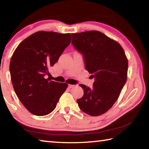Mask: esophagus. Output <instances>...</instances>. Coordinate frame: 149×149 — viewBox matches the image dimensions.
Returning a JSON list of instances; mask_svg holds the SVG:
<instances>
[{
  "instance_id": "esophagus-1",
  "label": "esophagus",
  "mask_w": 149,
  "mask_h": 149,
  "mask_svg": "<svg viewBox=\"0 0 149 149\" xmlns=\"http://www.w3.org/2000/svg\"><path fill=\"white\" fill-rule=\"evenodd\" d=\"M75 87L74 85H71V84L68 85V87L70 88V89H71V88H73V87Z\"/></svg>"
}]
</instances>
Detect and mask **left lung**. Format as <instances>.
Instances as JSON below:
<instances>
[{"instance_id": "left-lung-1", "label": "left lung", "mask_w": 149, "mask_h": 149, "mask_svg": "<svg viewBox=\"0 0 149 149\" xmlns=\"http://www.w3.org/2000/svg\"><path fill=\"white\" fill-rule=\"evenodd\" d=\"M72 43L84 55L85 69L95 78L93 89L77 100L80 109L92 116L104 114L119 97L127 77L128 61L121 45L102 33L88 31L72 33Z\"/></svg>"}]
</instances>
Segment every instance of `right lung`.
Segmentation results:
<instances>
[{"instance_id": "1", "label": "right lung", "mask_w": 149, "mask_h": 149, "mask_svg": "<svg viewBox=\"0 0 149 149\" xmlns=\"http://www.w3.org/2000/svg\"><path fill=\"white\" fill-rule=\"evenodd\" d=\"M71 42L70 33L40 31L19 43L10 63L14 91L26 109L35 116L50 114L68 84L46 78Z\"/></svg>"}]
</instances>
